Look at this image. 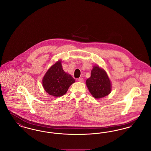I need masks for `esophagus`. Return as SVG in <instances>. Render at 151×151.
<instances>
[{"mask_svg": "<svg viewBox=\"0 0 151 151\" xmlns=\"http://www.w3.org/2000/svg\"><path fill=\"white\" fill-rule=\"evenodd\" d=\"M78 81H80V82L83 83V82H84V79H83V78H79V79H78Z\"/></svg>", "mask_w": 151, "mask_h": 151, "instance_id": "1", "label": "esophagus"}]
</instances>
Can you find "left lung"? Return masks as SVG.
<instances>
[{
    "label": "left lung",
    "mask_w": 151,
    "mask_h": 151,
    "mask_svg": "<svg viewBox=\"0 0 151 151\" xmlns=\"http://www.w3.org/2000/svg\"><path fill=\"white\" fill-rule=\"evenodd\" d=\"M86 84L90 93L96 99L105 97L111 92V85L108 75L99 66L94 67Z\"/></svg>",
    "instance_id": "8db88e82"
}]
</instances>
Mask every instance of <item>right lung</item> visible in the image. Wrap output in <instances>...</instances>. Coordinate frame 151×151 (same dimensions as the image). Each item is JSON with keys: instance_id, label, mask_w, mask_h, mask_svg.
<instances>
[{"instance_id": "right-lung-1", "label": "right lung", "mask_w": 151, "mask_h": 151, "mask_svg": "<svg viewBox=\"0 0 151 151\" xmlns=\"http://www.w3.org/2000/svg\"><path fill=\"white\" fill-rule=\"evenodd\" d=\"M72 76L63 71L61 62L58 61L46 73L42 85L47 93L60 97L66 93L68 88L75 82Z\"/></svg>"}]
</instances>
